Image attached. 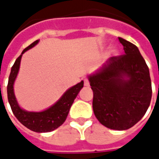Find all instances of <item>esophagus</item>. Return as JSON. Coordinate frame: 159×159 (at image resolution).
<instances>
[{"label": "esophagus", "mask_w": 159, "mask_h": 159, "mask_svg": "<svg viewBox=\"0 0 159 159\" xmlns=\"http://www.w3.org/2000/svg\"><path fill=\"white\" fill-rule=\"evenodd\" d=\"M84 86L89 87V81L88 79H84Z\"/></svg>", "instance_id": "esophagus-1"}]
</instances>
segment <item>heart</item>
Wrapping results in <instances>:
<instances>
[{
	"mask_svg": "<svg viewBox=\"0 0 159 159\" xmlns=\"http://www.w3.org/2000/svg\"><path fill=\"white\" fill-rule=\"evenodd\" d=\"M111 52H112V53H115V52H116V49L112 48V49H111Z\"/></svg>",
	"mask_w": 159,
	"mask_h": 159,
	"instance_id": "b5f03b06",
	"label": "heart"
}]
</instances>
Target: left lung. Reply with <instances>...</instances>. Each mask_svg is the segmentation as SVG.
<instances>
[{
    "label": "left lung",
    "mask_w": 159,
    "mask_h": 159,
    "mask_svg": "<svg viewBox=\"0 0 159 159\" xmlns=\"http://www.w3.org/2000/svg\"><path fill=\"white\" fill-rule=\"evenodd\" d=\"M124 54L114 56L89 76L93 90V113L108 129L125 130L147 112L152 83L147 63L133 43L118 37Z\"/></svg>",
    "instance_id": "1"
}]
</instances>
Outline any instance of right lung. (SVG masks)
<instances>
[{"instance_id": "1", "label": "right lung", "mask_w": 159, "mask_h": 159, "mask_svg": "<svg viewBox=\"0 0 159 159\" xmlns=\"http://www.w3.org/2000/svg\"><path fill=\"white\" fill-rule=\"evenodd\" d=\"M39 40H36V42H34L24 49L21 55L16 59L14 65L12 66L7 84V99L14 116L24 126L37 133H45L56 129L66 121L69 113L70 108L80 90L83 87V81L69 89L53 106L49 107L47 110L40 112H33L21 109L14 95L13 83L19 72L22 54L27 50L36 46Z\"/></svg>"}]
</instances>
